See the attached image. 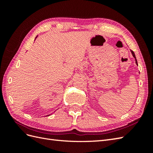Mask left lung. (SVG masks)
Instances as JSON below:
<instances>
[{
  "mask_svg": "<svg viewBox=\"0 0 153 153\" xmlns=\"http://www.w3.org/2000/svg\"><path fill=\"white\" fill-rule=\"evenodd\" d=\"M131 53H132V54H133V56H134V57L135 58V62H136V64H137V60H136V57H135V55L134 52L133 51H131Z\"/></svg>",
  "mask_w": 153,
  "mask_h": 153,
  "instance_id": "1",
  "label": "left lung"
}]
</instances>
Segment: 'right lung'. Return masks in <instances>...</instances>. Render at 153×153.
I'll use <instances>...</instances> for the list:
<instances>
[{"label":"right lung","instance_id":"right-lung-1","mask_svg":"<svg viewBox=\"0 0 153 153\" xmlns=\"http://www.w3.org/2000/svg\"><path fill=\"white\" fill-rule=\"evenodd\" d=\"M37 37H36V38H37Z\"/></svg>","mask_w":153,"mask_h":153}]
</instances>
